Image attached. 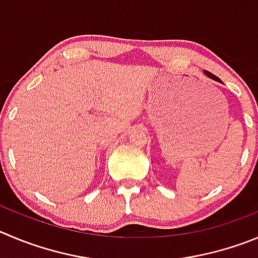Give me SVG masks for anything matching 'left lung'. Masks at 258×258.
Listing matches in <instances>:
<instances>
[{
  "instance_id": "1",
  "label": "left lung",
  "mask_w": 258,
  "mask_h": 258,
  "mask_svg": "<svg viewBox=\"0 0 258 258\" xmlns=\"http://www.w3.org/2000/svg\"><path fill=\"white\" fill-rule=\"evenodd\" d=\"M205 75H206V76H208V78L213 79V80H215V81H220V79H219V78H216L215 75H214V74H211V72H209V71H205Z\"/></svg>"
}]
</instances>
